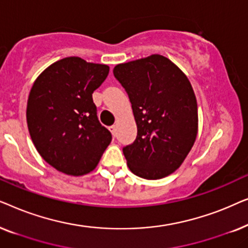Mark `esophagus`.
Masks as SVG:
<instances>
[{"label":"esophagus","mask_w":248,"mask_h":248,"mask_svg":"<svg viewBox=\"0 0 248 248\" xmlns=\"http://www.w3.org/2000/svg\"><path fill=\"white\" fill-rule=\"evenodd\" d=\"M109 130H110V132H111V134H113V137H114V138L116 137V126H115V125H113V126L109 127Z\"/></svg>","instance_id":"1"}]
</instances>
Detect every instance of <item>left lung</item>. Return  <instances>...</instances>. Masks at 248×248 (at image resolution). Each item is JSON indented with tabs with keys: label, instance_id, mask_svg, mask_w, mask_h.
<instances>
[{
	"label": "left lung",
	"instance_id": "left-lung-1",
	"mask_svg": "<svg viewBox=\"0 0 248 248\" xmlns=\"http://www.w3.org/2000/svg\"><path fill=\"white\" fill-rule=\"evenodd\" d=\"M113 72L126 90L138 126L135 141L123 149L128 168L145 179L172 174L199 130L198 103L187 77L159 54L117 64Z\"/></svg>",
	"mask_w": 248,
	"mask_h": 248
}]
</instances>
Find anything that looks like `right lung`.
<instances>
[{
	"label": "right lung",
	"instance_id": "right-lung-1",
	"mask_svg": "<svg viewBox=\"0 0 248 248\" xmlns=\"http://www.w3.org/2000/svg\"><path fill=\"white\" fill-rule=\"evenodd\" d=\"M108 72L106 64L71 56L50 64L32 84L26 113L30 138L44 160L63 174L93 171L110 143L93 100Z\"/></svg>",
	"mask_w": 248,
	"mask_h": 248
}]
</instances>
